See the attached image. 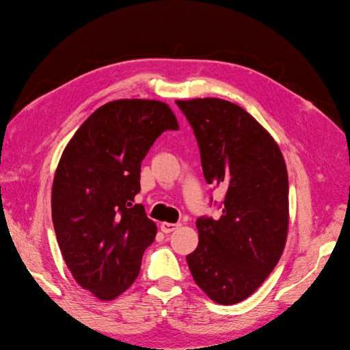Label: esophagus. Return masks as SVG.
Wrapping results in <instances>:
<instances>
[{"mask_svg": "<svg viewBox=\"0 0 350 350\" xmlns=\"http://www.w3.org/2000/svg\"><path fill=\"white\" fill-rule=\"evenodd\" d=\"M180 227V224L178 223H162L161 224V230L165 232V234H169V232H172V231H174V230H177Z\"/></svg>", "mask_w": 350, "mask_h": 350, "instance_id": "esophagus-1", "label": "esophagus"}]
</instances>
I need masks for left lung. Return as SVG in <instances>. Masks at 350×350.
Returning a JSON list of instances; mask_svg holds the SVG:
<instances>
[{
    "mask_svg": "<svg viewBox=\"0 0 350 350\" xmlns=\"http://www.w3.org/2000/svg\"><path fill=\"white\" fill-rule=\"evenodd\" d=\"M198 141L208 184L224 191L221 216L199 217L187 256L212 301L251 296L278 263L288 234V173L274 138L241 107L220 98L176 101Z\"/></svg>",
    "mask_w": 350,
    "mask_h": 350,
    "instance_id": "8db88e82",
    "label": "left lung"
}]
</instances>
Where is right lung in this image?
Here are the masks:
<instances>
[{"label": "right lung", "instance_id": "obj_1", "mask_svg": "<svg viewBox=\"0 0 350 350\" xmlns=\"http://www.w3.org/2000/svg\"><path fill=\"white\" fill-rule=\"evenodd\" d=\"M166 130H178L167 104L118 99L75 133L58 163L51 195L62 256L77 284L112 301L138 277L157 224L139 204L141 162Z\"/></svg>", "mask_w": 350, "mask_h": 350}]
</instances>
